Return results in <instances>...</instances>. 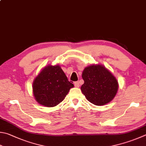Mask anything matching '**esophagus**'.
<instances>
[{
	"mask_svg": "<svg viewBox=\"0 0 146 146\" xmlns=\"http://www.w3.org/2000/svg\"><path fill=\"white\" fill-rule=\"evenodd\" d=\"M74 86H75L77 88L80 86V84H79V81H76L75 82H74Z\"/></svg>",
	"mask_w": 146,
	"mask_h": 146,
	"instance_id": "obj_1",
	"label": "esophagus"
}]
</instances>
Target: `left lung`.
Segmentation results:
<instances>
[{
    "instance_id": "1",
    "label": "left lung",
    "mask_w": 146,
    "mask_h": 146,
    "mask_svg": "<svg viewBox=\"0 0 146 146\" xmlns=\"http://www.w3.org/2000/svg\"><path fill=\"white\" fill-rule=\"evenodd\" d=\"M84 81L81 90L87 100L96 106L111 102L118 89L117 81L107 68L100 65H91L82 72Z\"/></svg>"
}]
</instances>
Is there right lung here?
Instances as JSON below:
<instances>
[{
	"label": "right lung",
	"mask_w": 146,
	"mask_h": 146,
	"mask_svg": "<svg viewBox=\"0 0 146 146\" xmlns=\"http://www.w3.org/2000/svg\"><path fill=\"white\" fill-rule=\"evenodd\" d=\"M73 87L59 65H49L35 79L33 93L41 105L54 107L63 101Z\"/></svg>",
	"instance_id": "1"
}]
</instances>
